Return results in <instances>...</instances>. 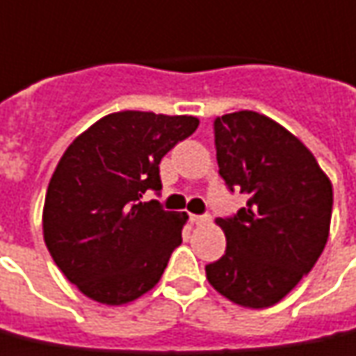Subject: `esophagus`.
Here are the masks:
<instances>
[{"label":"esophagus","mask_w":356,"mask_h":356,"mask_svg":"<svg viewBox=\"0 0 356 356\" xmlns=\"http://www.w3.org/2000/svg\"><path fill=\"white\" fill-rule=\"evenodd\" d=\"M188 221H191V223H204V221H208V216H196V213H191V216H188Z\"/></svg>","instance_id":"1"}]
</instances>
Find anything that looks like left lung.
Returning <instances> with one entry per match:
<instances>
[{
  "label": "left lung",
  "instance_id": "left-lung-1",
  "mask_svg": "<svg viewBox=\"0 0 356 356\" xmlns=\"http://www.w3.org/2000/svg\"><path fill=\"white\" fill-rule=\"evenodd\" d=\"M216 158L225 185L248 196L247 208L218 218L227 247L206 266L225 299L272 307L307 275L330 235L334 191L316 158L266 115L235 111L213 121Z\"/></svg>",
  "mask_w": 356,
  "mask_h": 356
}]
</instances>
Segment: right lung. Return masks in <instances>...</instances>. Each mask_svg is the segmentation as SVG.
I'll return each mask as SVG.
<instances>
[{"mask_svg":"<svg viewBox=\"0 0 356 356\" xmlns=\"http://www.w3.org/2000/svg\"><path fill=\"white\" fill-rule=\"evenodd\" d=\"M196 127L193 115L109 113L61 156L46 193L44 241L92 300L119 307L160 282L188 216L143 196L160 195L161 158Z\"/></svg>","mask_w":356,"mask_h":356,"instance_id":"1","label":"right lung"}]
</instances>
